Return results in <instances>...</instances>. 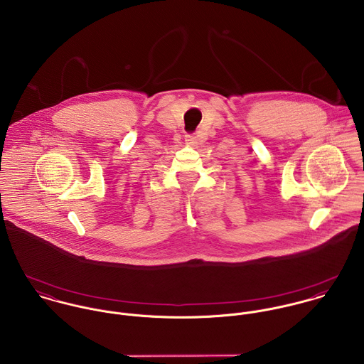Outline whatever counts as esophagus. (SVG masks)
Instances as JSON below:
<instances>
[{
    "label": "esophagus",
    "mask_w": 364,
    "mask_h": 364,
    "mask_svg": "<svg viewBox=\"0 0 364 364\" xmlns=\"http://www.w3.org/2000/svg\"><path fill=\"white\" fill-rule=\"evenodd\" d=\"M185 141H186V144H189V145H195V144H198V136H195V135H186Z\"/></svg>",
    "instance_id": "34e87169"
}]
</instances>
